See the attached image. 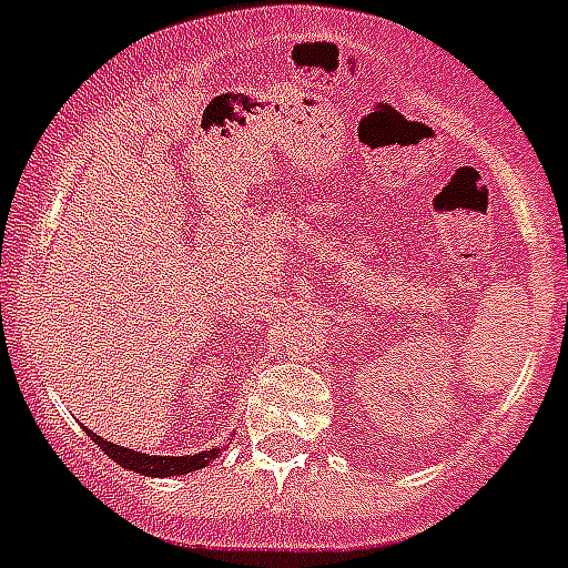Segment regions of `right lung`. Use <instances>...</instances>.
Masks as SVG:
<instances>
[{
    "label": "right lung",
    "instance_id": "right-lung-1",
    "mask_svg": "<svg viewBox=\"0 0 568 568\" xmlns=\"http://www.w3.org/2000/svg\"><path fill=\"white\" fill-rule=\"evenodd\" d=\"M94 445L103 450L112 462H118L121 468L135 470L141 476H181V474H193V470L207 468L213 459H219V447H211V450H202V454L193 456H150L141 454V450H130V447L112 445L106 438H100L98 433L89 430Z\"/></svg>",
    "mask_w": 568,
    "mask_h": 568
}]
</instances>
